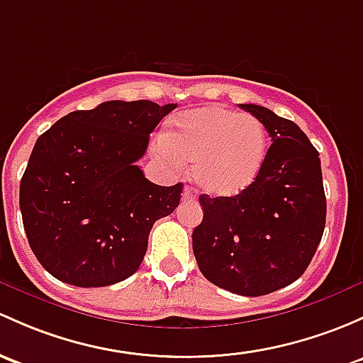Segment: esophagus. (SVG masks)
<instances>
[{"mask_svg": "<svg viewBox=\"0 0 363 363\" xmlns=\"http://www.w3.org/2000/svg\"><path fill=\"white\" fill-rule=\"evenodd\" d=\"M182 200H184V201L196 200V191H194L193 188H189V186H186L184 191H182Z\"/></svg>", "mask_w": 363, "mask_h": 363, "instance_id": "1", "label": "esophagus"}]
</instances>
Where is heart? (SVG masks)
<instances>
[{
    "label": "heart",
    "mask_w": 363,
    "mask_h": 363,
    "mask_svg": "<svg viewBox=\"0 0 363 363\" xmlns=\"http://www.w3.org/2000/svg\"><path fill=\"white\" fill-rule=\"evenodd\" d=\"M160 147L175 165L193 163L194 181L207 194L236 196L261 174L268 133L252 114L207 106L182 113Z\"/></svg>",
    "instance_id": "obj_1"
}]
</instances>
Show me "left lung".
Returning <instances> with one entry per match:
<instances>
[{
  "label": "left lung",
  "instance_id": "8db88e82",
  "mask_svg": "<svg viewBox=\"0 0 363 363\" xmlns=\"http://www.w3.org/2000/svg\"><path fill=\"white\" fill-rule=\"evenodd\" d=\"M240 108L261 120L273 144L249 189L201 194L203 220L193 231V252L213 285L257 297L306 272L325 228L327 201L318 151L306 133L268 108Z\"/></svg>",
  "mask_w": 363,
  "mask_h": 363
}]
</instances>
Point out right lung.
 <instances>
[{
  "label": "right lung",
  "instance_id": "1",
  "mask_svg": "<svg viewBox=\"0 0 363 363\" xmlns=\"http://www.w3.org/2000/svg\"><path fill=\"white\" fill-rule=\"evenodd\" d=\"M175 108L108 101L38 137L21 181L22 223L30 250L57 280L106 287L139 269L152 224L175 211L182 182L152 184L135 162Z\"/></svg>",
  "mask_w": 363,
  "mask_h": 363
}]
</instances>
